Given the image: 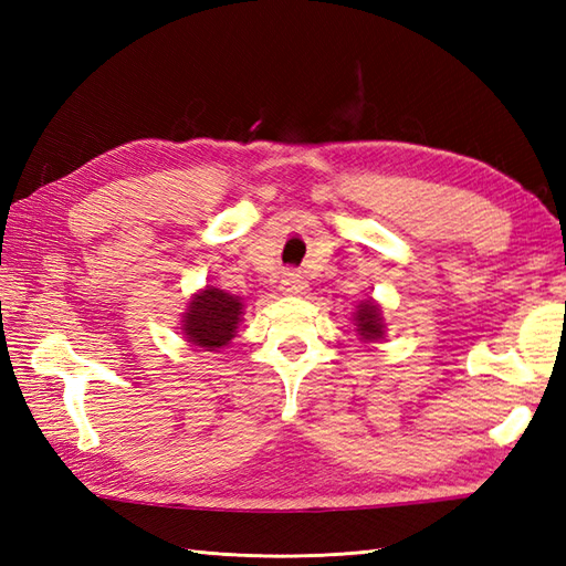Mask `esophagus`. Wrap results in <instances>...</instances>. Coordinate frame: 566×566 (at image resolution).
<instances>
[{"label":"esophagus","instance_id":"obj_1","mask_svg":"<svg viewBox=\"0 0 566 566\" xmlns=\"http://www.w3.org/2000/svg\"><path fill=\"white\" fill-rule=\"evenodd\" d=\"M280 290H282L284 294L298 296V294H306V292H308V282H306V276H304L302 272H296V270H286V272L282 274Z\"/></svg>","mask_w":566,"mask_h":566}]
</instances>
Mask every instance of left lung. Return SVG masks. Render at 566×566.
Segmentation results:
<instances>
[{"mask_svg": "<svg viewBox=\"0 0 566 566\" xmlns=\"http://www.w3.org/2000/svg\"><path fill=\"white\" fill-rule=\"evenodd\" d=\"M357 331L365 340H375L384 335V323H381V308L375 304H359V311L355 316Z\"/></svg>", "mask_w": 566, "mask_h": 566, "instance_id": "8db88e82", "label": "left lung"}]
</instances>
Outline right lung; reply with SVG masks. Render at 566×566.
<instances>
[{"instance_id": "add662e5", "label": "right lung", "mask_w": 566, "mask_h": 566, "mask_svg": "<svg viewBox=\"0 0 566 566\" xmlns=\"http://www.w3.org/2000/svg\"><path fill=\"white\" fill-rule=\"evenodd\" d=\"M243 304L233 294L221 290H203L191 298L189 311L185 314L182 331L187 338L199 347H221L233 338L238 328Z\"/></svg>"}]
</instances>
